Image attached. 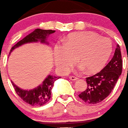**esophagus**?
<instances>
[{
  "label": "esophagus",
  "mask_w": 128,
  "mask_h": 128,
  "mask_svg": "<svg viewBox=\"0 0 128 128\" xmlns=\"http://www.w3.org/2000/svg\"><path fill=\"white\" fill-rule=\"evenodd\" d=\"M70 79L71 80H73V81H76V80H77L78 79L77 77L76 76H70Z\"/></svg>",
  "instance_id": "1"
}]
</instances>
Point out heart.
I'll list each match as a JSON object with an SVG mask.
<instances>
[{"instance_id": "b5f03b06", "label": "heart", "mask_w": 128, "mask_h": 128, "mask_svg": "<svg viewBox=\"0 0 128 128\" xmlns=\"http://www.w3.org/2000/svg\"><path fill=\"white\" fill-rule=\"evenodd\" d=\"M112 52L110 39L92 32H79L67 36L64 44L54 47V62L60 72H68L76 58L81 68L96 73L103 68Z\"/></svg>"}]
</instances>
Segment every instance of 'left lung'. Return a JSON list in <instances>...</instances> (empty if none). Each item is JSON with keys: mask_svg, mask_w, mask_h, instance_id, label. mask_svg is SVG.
I'll use <instances>...</instances> for the list:
<instances>
[{"mask_svg": "<svg viewBox=\"0 0 128 128\" xmlns=\"http://www.w3.org/2000/svg\"><path fill=\"white\" fill-rule=\"evenodd\" d=\"M122 61L120 46L117 45L114 55L108 64L100 72L87 77V87L78 96L88 104L101 102L111 93L122 73Z\"/></svg>", "mask_w": 128, "mask_h": 128, "instance_id": "1", "label": "left lung"}]
</instances>
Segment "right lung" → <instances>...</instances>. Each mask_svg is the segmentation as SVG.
Returning a JSON list of instances; mask_svg holds the SVG:
<instances>
[{"mask_svg": "<svg viewBox=\"0 0 128 128\" xmlns=\"http://www.w3.org/2000/svg\"><path fill=\"white\" fill-rule=\"evenodd\" d=\"M55 32L56 30H42L40 28L35 29L32 32L27 35L23 40L20 41L14 46H12L10 53L17 47L28 42L40 41L42 43L48 44V42L46 41L47 37ZM60 78V77L48 75L41 85L29 90L22 89L14 85L12 82H11L16 94L25 102L32 106H42L45 104L50 100L54 82Z\"/></svg>", "mask_w": 128, "mask_h": 128, "instance_id": "1", "label": "right lung"}]
</instances>
